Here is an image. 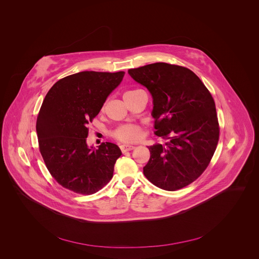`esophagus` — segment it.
<instances>
[{"mask_svg":"<svg viewBox=\"0 0 259 259\" xmlns=\"http://www.w3.org/2000/svg\"><path fill=\"white\" fill-rule=\"evenodd\" d=\"M135 149V146L133 145H130V144H122V145H120V150L124 153V152H127V151H131V150Z\"/></svg>","mask_w":259,"mask_h":259,"instance_id":"1","label":"esophagus"}]
</instances>
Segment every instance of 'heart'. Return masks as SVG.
Instances as JSON below:
<instances>
[{
  "label": "heart",
  "instance_id": "heart-1",
  "mask_svg": "<svg viewBox=\"0 0 259 259\" xmlns=\"http://www.w3.org/2000/svg\"><path fill=\"white\" fill-rule=\"evenodd\" d=\"M136 91L137 90H129V91H126L124 95L132 94ZM113 136L118 141H123V142H135L141 140L142 130L139 125L125 124V125L118 127L114 131Z\"/></svg>",
  "mask_w": 259,
  "mask_h": 259
}]
</instances>
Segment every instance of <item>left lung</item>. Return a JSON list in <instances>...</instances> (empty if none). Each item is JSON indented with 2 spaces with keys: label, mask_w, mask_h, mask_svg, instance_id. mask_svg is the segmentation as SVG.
I'll return each instance as SVG.
<instances>
[{
  "label": "left lung",
  "mask_w": 259,
  "mask_h": 259,
  "mask_svg": "<svg viewBox=\"0 0 259 259\" xmlns=\"http://www.w3.org/2000/svg\"><path fill=\"white\" fill-rule=\"evenodd\" d=\"M149 90L155 134L167 142L149 146L143 174L166 191L183 188L208 167L220 139V124L212 95L186 67L166 63L128 70Z\"/></svg>",
  "instance_id": "left-lung-1"
}]
</instances>
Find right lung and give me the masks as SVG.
<instances>
[{"label": "right lung", "mask_w": 259, "mask_h": 259, "mask_svg": "<svg viewBox=\"0 0 259 259\" xmlns=\"http://www.w3.org/2000/svg\"><path fill=\"white\" fill-rule=\"evenodd\" d=\"M124 74L78 72L58 80L46 96L36 123L39 149L48 171L63 188L92 195L111 181L121 151L111 142L89 148L87 126Z\"/></svg>", "instance_id": "add662e5"}]
</instances>
